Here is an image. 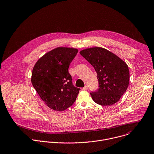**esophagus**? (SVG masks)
<instances>
[{
	"label": "esophagus",
	"instance_id": "obj_1",
	"mask_svg": "<svg viewBox=\"0 0 154 154\" xmlns=\"http://www.w3.org/2000/svg\"><path fill=\"white\" fill-rule=\"evenodd\" d=\"M83 90H88V86L87 85L85 86V87L83 88Z\"/></svg>",
	"mask_w": 154,
	"mask_h": 154
}]
</instances>
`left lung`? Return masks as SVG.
<instances>
[{
    "label": "left lung",
    "mask_w": 154,
    "mask_h": 154,
    "mask_svg": "<svg viewBox=\"0 0 154 154\" xmlns=\"http://www.w3.org/2000/svg\"><path fill=\"white\" fill-rule=\"evenodd\" d=\"M80 54L97 74L98 89L90 93L92 100L101 106L116 103L129 85V71L127 64L116 54L101 47L83 49Z\"/></svg>",
    "instance_id": "8db88e82"
}]
</instances>
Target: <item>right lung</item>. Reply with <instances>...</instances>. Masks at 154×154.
Returning <instances> with one entry per match:
<instances>
[{
	"label": "right lung",
	"mask_w": 154,
	"mask_h": 154,
	"mask_svg": "<svg viewBox=\"0 0 154 154\" xmlns=\"http://www.w3.org/2000/svg\"><path fill=\"white\" fill-rule=\"evenodd\" d=\"M78 49L58 47L42 56L35 64L31 76L33 87L51 109L62 111L75 102L80 90L75 87L68 72Z\"/></svg>",
	"instance_id": "right-lung-1"
}]
</instances>
